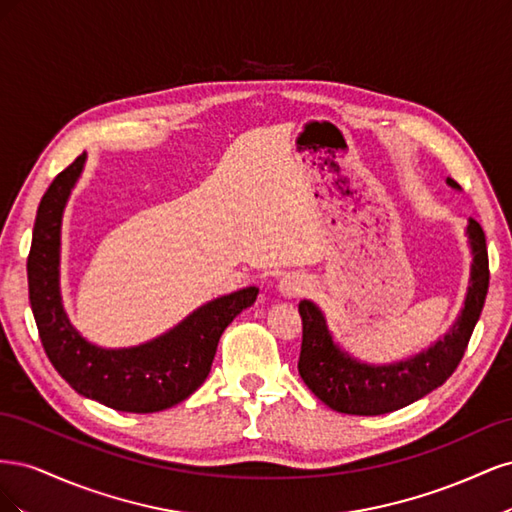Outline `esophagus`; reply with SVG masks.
Listing matches in <instances>:
<instances>
[{"label": "esophagus", "instance_id": "obj_1", "mask_svg": "<svg viewBox=\"0 0 512 512\" xmlns=\"http://www.w3.org/2000/svg\"><path fill=\"white\" fill-rule=\"evenodd\" d=\"M307 288H309V282L303 275H297V273H288L280 282V290L282 294H286V297H299V294H303Z\"/></svg>", "mask_w": 512, "mask_h": 512}]
</instances>
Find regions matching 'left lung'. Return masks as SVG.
Returning a JSON list of instances; mask_svg holds the SVG:
<instances>
[{
	"instance_id": "8db88e82",
	"label": "left lung",
	"mask_w": 512,
	"mask_h": 512,
	"mask_svg": "<svg viewBox=\"0 0 512 512\" xmlns=\"http://www.w3.org/2000/svg\"><path fill=\"white\" fill-rule=\"evenodd\" d=\"M451 188H459L446 179ZM466 235L472 247L470 286L461 314L453 329L429 350L414 359L393 365H367L356 361L339 348L327 327L318 305L312 301L299 303L303 320V342L299 354V374L307 389L322 404L342 414L378 416L395 412L412 401L425 397L453 376L463 352L468 348L472 331L483 312L489 290V256L485 232L478 222L470 220Z\"/></svg>"
}]
</instances>
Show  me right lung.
<instances>
[{
  "mask_svg": "<svg viewBox=\"0 0 512 512\" xmlns=\"http://www.w3.org/2000/svg\"><path fill=\"white\" fill-rule=\"evenodd\" d=\"M85 160L83 153L61 170L36 213L27 284L40 342L59 376L83 397L136 414L173 408L207 380L224 329L254 305L258 288L250 286L209 301L175 329L143 346L108 350L89 344L68 320L59 290L61 215Z\"/></svg>",
  "mask_w": 512,
  "mask_h": 512,
  "instance_id": "1",
  "label": "right lung"
}]
</instances>
